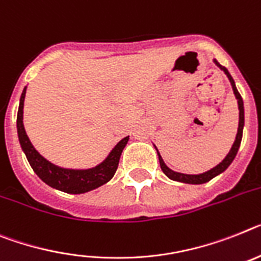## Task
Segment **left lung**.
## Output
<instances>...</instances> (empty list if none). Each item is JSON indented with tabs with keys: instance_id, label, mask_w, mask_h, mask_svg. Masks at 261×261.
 Returning a JSON list of instances; mask_svg holds the SVG:
<instances>
[{
	"instance_id": "obj_1",
	"label": "left lung",
	"mask_w": 261,
	"mask_h": 261,
	"mask_svg": "<svg viewBox=\"0 0 261 261\" xmlns=\"http://www.w3.org/2000/svg\"><path fill=\"white\" fill-rule=\"evenodd\" d=\"M216 65H218V66L220 67V69H222L225 74H227L229 82H231L233 94H235L236 99H238L239 127H238V134H236V139H235V142H233V144H232V147H231V150H229L228 155H227V156L223 159L222 163H219L216 167L211 168L210 171L203 172V174H199V175H187V174H180V172L172 171V170H170V168H168L167 166L164 164L163 159H162L161 154H159V151H158V156H159V163H161L162 171L167 175L168 178L172 179V180L183 181V183H190V185H203V183H205V181H210L212 178H215L216 175L222 174L223 171H225V170L228 168V166L232 163V161L235 159L236 154H238L239 147H240V142H242V137H243V126H244V106H243L242 95L239 94L238 89H236V86H235V82H233V80H232V76H231V74L228 73V70L225 69L224 66H222V65H220L219 62H216Z\"/></svg>"
}]
</instances>
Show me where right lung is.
<instances>
[{
  "label": "right lung",
  "instance_id": "right-lung-1",
  "mask_svg": "<svg viewBox=\"0 0 261 261\" xmlns=\"http://www.w3.org/2000/svg\"><path fill=\"white\" fill-rule=\"evenodd\" d=\"M25 94L26 87L23 89L21 99H19L18 114H17V130H18L19 143H21V147H22L34 172L45 181L46 185L57 188L60 191L67 192V194H85L94 188L100 187L113 178L117 171L118 164H119L120 154L128 142V137L123 138L113 148L109 156L102 163L98 164L97 167L89 168V170H67V168L58 167L56 164L46 161L43 156H41L36 148L33 147L29 138L26 135L22 122Z\"/></svg>",
  "mask_w": 261,
  "mask_h": 261
}]
</instances>
